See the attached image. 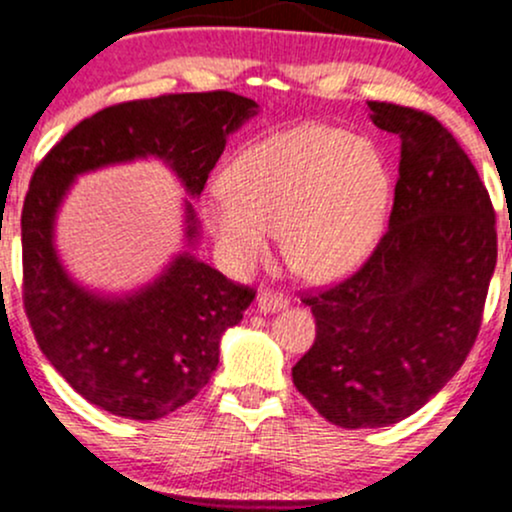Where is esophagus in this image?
<instances>
[{
    "instance_id": "esophagus-1",
    "label": "esophagus",
    "mask_w": 512,
    "mask_h": 512,
    "mask_svg": "<svg viewBox=\"0 0 512 512\" xmlns=\"http://www.w3.org/2000/svg\"><path fill=\"white\" fill-rule=\"evenodd\" d=\"M257 306H260V311L274 313V311H282V308L289 306V299H286L282 291L267 289V291H262L260 299H257Z\"/></svg>"
}]
</instances>
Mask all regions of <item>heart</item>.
Returning a JSON list of instances; mask_svg holds the SVG:
<instances>
[{"label": "heart", "mask_w": 512, "mask_h": 512, "mask_svg": "<svg viewBox=\"0 0 512 512\" xmlns=\"http://www.w3.org/2000/svg\"><path fill=\"white\" fill-rule=\"evenodd\" d=\"M221 187L206 218L230 265H260L274 228H282L289 265L325 282L355 269L374 247L391 177L369 140L306 123L243 150L223 172Z\"/></svg>", "instance_id": "heart-1"}]
</instances>
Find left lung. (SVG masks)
Masks as SVG:
<instances>
[{"instance_id":"8db88e82","label":"left lung","mask_w":512,"mask_h":512,"mask_svg":"<svg viewBox=\"0 0 512 512\" xmlns=\"http://www.w3.org/2000/svg\"><path fill=\"white\" fill-rule=\"evenodd\" d=\"M401 138L389 228L357 272L303 294L316 340L294 386L340 428H384L423 408L459 372L484 318L498 257L491 196L435 116L367 101Z\"/></svg>"}]
</instances>
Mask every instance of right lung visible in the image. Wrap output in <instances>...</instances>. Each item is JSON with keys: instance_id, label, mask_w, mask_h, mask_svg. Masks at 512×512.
<instances>
[{"instance_id": "add662e5", "label": "right lung", "mask_w": 512, "mask_h": 512, "mask_svg": "<svg viewBox=\"0 0 512 512\" xmlns=\"http://www.w3.org/2000/svg\"><path fill=\"white\" fill-rule=\"evenodd\" d=\"M255 111V101L223 89L123 101L77 123L33 172L21 211L26 316L48 362L94 406L157 420L192 401L216 372L221 335L243 320L255 289L184 252L133 296L89 294L67 277L53 247L67 187L82 172L153 155L199 196L226 136ZM187 213V235L196 238L192 204Z\"/></svg>"}]
</instances>
